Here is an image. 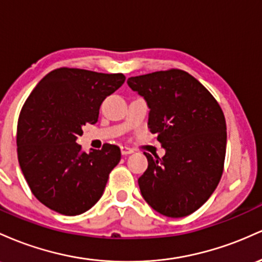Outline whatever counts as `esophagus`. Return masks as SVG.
Here are the masks:
<instances>
[{
	"instance_id": "1",
	"label": "esophagus",
	"mask_w": 262,
	"mask_h": 262,
	"mask_svg": "<svg viewBox=\"0 0 262 262\" xmlns=\"http://www.w3.org/2000/svg\"><path fill=\"white\" fill-rule=\"evenodd\" d=\"M135 149L131 148V147H127V146H121V154L123 156H127V155H131L134 154Z\"/></svg>"
}]
</instances>
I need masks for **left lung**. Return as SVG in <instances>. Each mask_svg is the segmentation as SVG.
Returning <instances> with one entry per match:
<instances>
[{
    "label": "left lung",
    "instance_id": "8db88e82",
    "mask_svg": "<svg viewBox=\"0 0 262 262\" xmlns=\"http://www.w3.org/2000/svg\"><path fill=\"white\" fill-rule=\"evenodd\" d=\"M134 92L149 107L148 128L166 149L139 178L141 194L169 218L194 213L209 199L224 169L226 123L215 98L181 69L131 76Z\"/></svg>",
    "mask_w": 262,
    "mask_h": 262
}]
</instances>
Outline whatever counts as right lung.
Returning <instances> with one entry per match:
<instances>
[{
  "mask_svg": "<svg viewBox=\"0 0 262 262\" xmlns=\"http://www.w3.org/2000/svg\"><path fill=\"white\" fill-rule=\"evenodd\" d=\"M125 75L76 68L48 73L29 94L17 123V156L34 196L63 215H79L101 198L121 160L115 145L81 151L83 126L98 121L100 105Z\"/></svg>",
  "mask_w": 262,
  "mask_h": 262,
  "instance_id": "add662e5",
  "label": "right lung"
}]
</instances>
